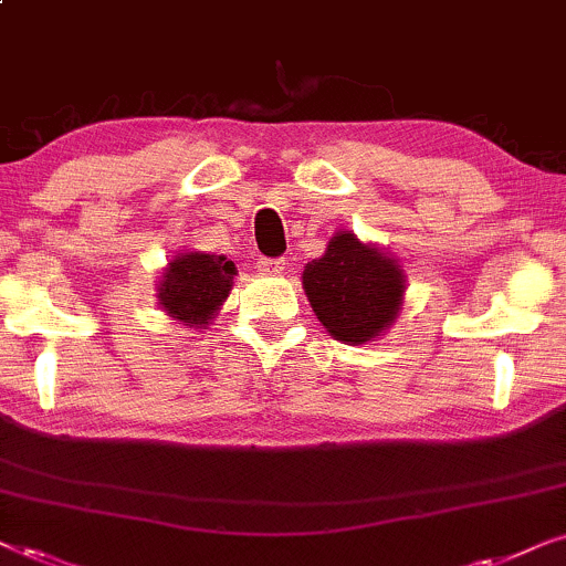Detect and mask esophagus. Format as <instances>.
Returning a JSON list of instances; mask_svg holds the SVG:
<instances>
[{"mask_svg": "<svg viewBox=\"0 0 566 566\" xmlns=\"http://www.w3.org/2000/svg\"><path fill=\"white\" fill-rule=\"evenodd\" d=\"M258 268H260V273L277 275V273H283V268H285V258H260Z\"/></svg>", "mask_w": 566, "mask_h": 566, "instance_id": "esophagus-1", "label": "esophagus"}]
</instances>
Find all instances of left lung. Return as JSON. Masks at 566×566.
Masks as SVG:
<instances>
[{
  "label": "left lung",
  "instance_id": "1",
  "mask_svg": "<svg viewBox=\"0 0 566 566\" xmlns=\"http://www.w3.org/2000/svg\"><path fill=\"white\" fill-rule=\"evenodd\" d=\"M304 291L329 335L360 345L397 319L405 277L391 258L343 231L306 265Z\"/></svg>",
  "mask_w": 566,
  "mask_h": 566
}]
</instances>
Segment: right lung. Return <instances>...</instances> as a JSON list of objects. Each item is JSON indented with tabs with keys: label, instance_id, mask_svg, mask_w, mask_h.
<instances>
[{
	"label": "right lung",
	"instance_id": "obj_1",
	"mask_svg": "<svg viewBox=\"0 0 566 566\" xmlns=\"http://www.w3.org/2000/svg\"><path fill=\"white\" fill-rule=\"evenodd\" d=\"M234 262L223 254L188 252L169 262L159 283V304L175 319L198 327L213 319L216 308L229 296Z\"/></svg>",
	"mask_w": 566,
	"mask_h": 566
}]
</instances>
